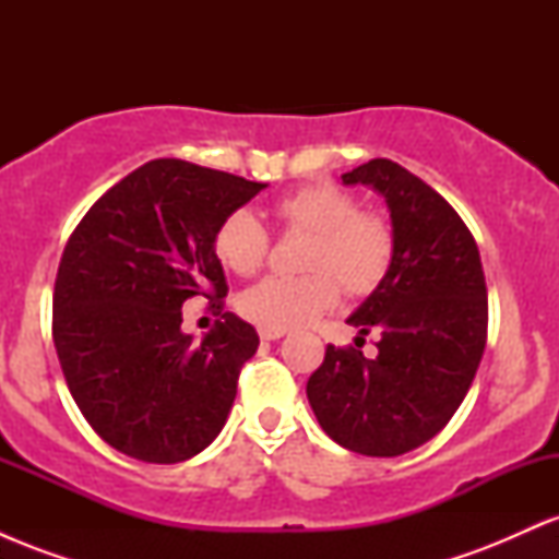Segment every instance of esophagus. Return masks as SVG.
<instances>
[{"label": "esophagus", "instance_id": "esophagus-1", "mask_svg": "<svg viewBox=\"0 0 559 559\" xmlns=\"http://www.w3.org/2000/svg\"><path fill=\"white\" fill-rule=\"evenodd\" d=\"M286 331H271V329H260V338L262 342H278V338H284Z\"/></svg>", "mask_w": 559, "mask_h": 559}]
</instances>
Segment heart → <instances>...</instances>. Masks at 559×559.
Returning <instances> with one entry per match:
<instances>
[{
  "mask_svg": "<svg viewBox=\"0 0 559 559\" xmlns=\"http://www.w3.org/2000/svg\"><path fill=\"white\" fill-rule=\"evenodd\" d=\"M286 228L312 234L307 275H267L241 292L239 312L249 323L288 331L336 307L343 281L352 297L373 294L394 262V228L383 215L357 210V199L336 186H301L275 204ZM215 258L226 271L252 275L271 249L267 228L252 210L239 207L221 221L213 239Z\"/></svg>",
  "mask_w": 559,
  "mask_h": 559,
  "instance_id": "heart-1",
  "label": "heart"
}]
</instances>
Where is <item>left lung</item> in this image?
I'll use <instances>...</instances> for the list:
<instances>
[{"instance_id": "1", "label": "left lung", "mask_w": 559, "mask_h": 559, "mask_svg": "<svg viewBox=\"0 0 559 559\" xmlns=\"http://www.w3.org/2000/svg\"><path fill=\"white\" fill-rule=\"evenodd\" d=\"M342 181L386 199L394 262L346 318L360 336H381L378 355L368 360L360 342L329 344L307 381V400L336 444L396 457L433 439L463 404L486 346V278L463 217L418 176L378 157Z\"/></svg>"}]
</instances>
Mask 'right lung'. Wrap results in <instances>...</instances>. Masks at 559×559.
<instances>
[{"label":"right lung","mask_w":559,"mask_h":559,"mask_svg":"<svg viewBox=\"0 0 559 559\" xmlns=\"http://www.w3.org/2000/svg\"><path fill=\"white\" fill-rule=\"evenodd\" d=\"M267 183L152 159L92 204L57 267L52 336L75 404L107 444L141 463L194 457L226 426L258 331L234 312L199 345L186 298L223 311L221 221Z\"/></svg>","instance_id":"1"}]
</instances>
